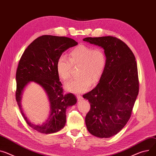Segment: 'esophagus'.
<instances>
[{
	"mask_svg": "<svg viewBox=\"0 0 156 156\" xmlns=\"http://www.w3.org/2000/svg\"><path fill=\"white\" fill-rule=\"evenodd\" d=\"M77 100H78V101H81V100L83 99L82 97L81 96V95H77Z\"/></svg>",
	"mask_w": 156,
	"mask_h": 156,
	"instance_id": "esophagus-1",
	"label": "esophagus"
}]
</instances>
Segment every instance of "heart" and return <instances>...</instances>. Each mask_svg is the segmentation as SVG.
Listing matches in <instances>:
<instances>
[{"label": "heart", "mask_w": 156, "mask_h": 156, "mask_svg": "<svg viewBox=\"0 0 156 156\" xmlns=\"http://www.w3.org/2000/svg\"><path fill=\"white\" fill-rule=\"evenodd\" d=\"M73 66H79V77L71 80L66 84L67 90L80 94L87 92L92 83L95 84L101 79L106 66V56L101 48H93L80 44L72 49L69 58L62 55L56 62V72L58 77L64 81L70 77V70Z\"/></svg>", "instance_id": "1"}]
</instances>
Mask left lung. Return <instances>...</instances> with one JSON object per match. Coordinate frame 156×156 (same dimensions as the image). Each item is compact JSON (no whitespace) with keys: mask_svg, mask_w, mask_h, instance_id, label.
Instances as JSON below:
<instances>
[{"mask_svg":"<svg viewBox=\"0 0 156 156\" xmlns=\"http://www.w3.org/2000/svg\"><path fill=\"white\" fill-rule=\"evenodd\" d=\"M83 41L103 48L106 56V66L98 85L83 95L90 105L85 119L86 127L94 136L111 137L128 122L137 97L136 58L123 41L114 37H86Z\"/></svg>","mask_w":156,"mask_h":156,"instance_id":"1","label":"left lung"}]
</instances>
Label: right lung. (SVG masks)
<instances>
[{
    "label": "right lung",
    "instance_id": "1",
    "mask_svg": "<svg viewBox=\"0 0 156 156\" xmlns=\"http://www.w3.org/2000/svg\"><path fill=\"white\" fill-rule=\"evenodd\" d=\"M77 44L69 37L42 35L27 47L20 59L16 77V101L27 124L41 133H55L63 129L66 123L67 108L77 102L73 94H64L55 65L59 56ZM30 81L36 82L43 88L50 102V116L42 125L31 123L21 108L22 94Z\"/></svg>",
    "mask_w": 156,
    "mask_h": 156
}]
</instances>
